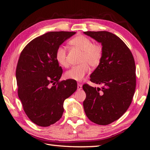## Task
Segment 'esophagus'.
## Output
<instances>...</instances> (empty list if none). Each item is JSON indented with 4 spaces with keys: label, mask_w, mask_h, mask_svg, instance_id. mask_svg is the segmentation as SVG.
Instances as JSON below:
<instances>
[{
    "label": "esophagus",
    "mask_w": 150,
    "mask_h": 150,
    "mask_svg": "<svg viewBox=\"0 0 150 150\" xmlns=\"http://www.w3.org/2000/svg\"><path fill=\"white\" fill-rule=\"evenodd\" d=\"M77 88H78V90H82V84H78Z\"/></svg>",
    "instance_id": "obj_1"
}]
</instances>
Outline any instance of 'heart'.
I'll return each mask as SVG.
<instances>
[{
  "label": "heart",
  "mask_w": 150,
  "mask_h": 150,
  "mask_svg": "<svg viewBox=\"0 0 150 150\" xmlns=\"http://www.w3.org/2000/svg\"><path fill=\"white\" fill-rule=\"evenodd\" d=\"M69 44L82 52L80 60L81 64L73 66L66 72L65 76L68 79L81 81L88 72V65L92 68H96L100 64L102 58V47L98 44H93L90 38L82 35L72 38L70 40ZM55 58L59 64L62 67L66 68L69 66L66 46L60 45L56 48Z\"/></svg>",
  "instance_id": "b5f03b06"
}]
</instances>
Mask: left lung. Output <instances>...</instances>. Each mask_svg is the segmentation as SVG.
I'll return each instance as SVG.
<instances>
[{"label":"left lung","mask_w":150,"mask_h":150,"mask_svg":"<svg viewBox=\"0 0 150 150\" xmlns=\"http://www.w3.org/2000/svg\"><path fill=\"white\" fill-rule=\"evenodd\" d=\"M101 43L100 64L90 75V81L102 87L83 85L86 98L83 102L90 121L108 125L118 120L131 104L136 89V65L131 51L118 36L107 31L84 32Z\"/></svg>","instance_id":"1"}]
</instances>
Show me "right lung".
<instances>
[{
  "label": "right lung",
  "instance_id": "right-lung-1",
  "mask_svg": "<svg viewBox=\"0 0 150 150\" xmlns=\"http://www.w3.org/2000/svg\"><path fill=\"white\" fill-rule=\"evenodd\" d=\"M75 32H49L33 39L20 55L16 70L18 95L27 116L47 127L63 114L64 100L77 89L76 81L59 82L62 69L55 58L56 48Z\"/></svg>",
  "mask_w": 150,
  "mask_h": 150
}]
</instances>
